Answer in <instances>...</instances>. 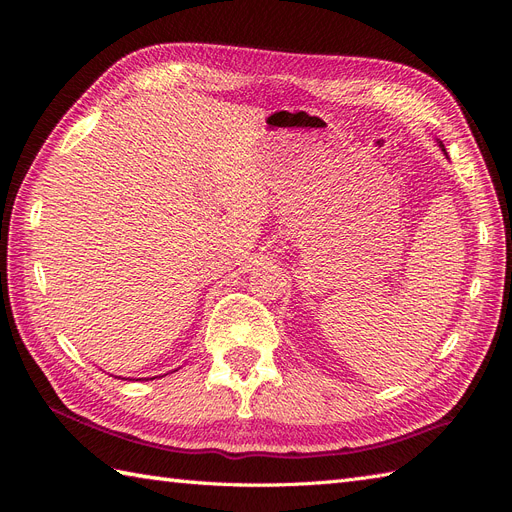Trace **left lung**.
I'll return each mask as SVG.
<instances>
[{"label": "left lung", "mask_w": 512, "mask_h": 512, "mask_svg": "<svg viewBox=\"0 0 512 512\" xmlns=\"http://www.w3.org/2000/svg\"><path fill=\"white\" fill-rule=\"evenodd\" d=\"M438 143H440V141H438ZM440 147H442V151H444V156H446V149H444V145H442V143H440Z\"/></svg>", "instance_id": "left-lung-1"}]
</instances>
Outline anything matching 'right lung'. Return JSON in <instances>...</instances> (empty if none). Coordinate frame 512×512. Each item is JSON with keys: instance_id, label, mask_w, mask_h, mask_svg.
Masks as SVG:
<instances>
[{"instance_id": "right-lung-1", "label": "right lung", "mask_w": 512, "mask_h": 512, "mask_svg": "<svg viewBox=\"0 0 512 512\" xmlns=\"http://www.w3.org/2000/svg\"><path fill=\"white\" fill-rule=\"evenodd\" d=\"M141 380H143V378H141ZM147 380H149V378H147ZM151 380H153V378H151Z\"/></svg>"}]
</instances>
